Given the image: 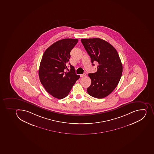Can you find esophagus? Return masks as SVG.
Listing matches in <instances>:
<instances>
[{"instance_id":"obj_1","label":"esophagus","mask_w":154,"mask_h":154,"mask_svg":"<svg viewBox=\"0 0 154 154\" xmlns=\"http://www.w3.org/2000/svg\"><path fill=\"white\" fill-rule=\"evenodd\" d=\"M86 74L84 73V74H81V75H80V77H83V76H85V75Z\"/></svg>"}]
</instances>
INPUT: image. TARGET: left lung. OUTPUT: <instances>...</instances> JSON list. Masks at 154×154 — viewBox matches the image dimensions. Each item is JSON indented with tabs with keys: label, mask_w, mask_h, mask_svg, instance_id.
<instances>
[{
	"label": "left lung",
	"mask_w": 154,
	"mask_h": 154,
	"mask_svg": "<svg viewBox=\"0 0 154 154\" xmlns=\"http://www.w3.org/2000/svg\"><path fill=\"white\" fill-rule=\"evenodd\" d=\"M81 41L91 58V62H97V71L89 74L91 84L87 89L89 95L102 99L115 89L122 76L123 66L116 50L103 39H82Z\"/></svg>",
	"instance_id": "1"
}]
</instances>
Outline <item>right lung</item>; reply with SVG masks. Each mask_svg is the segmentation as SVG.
Wrapping results in <instances>:
<instances>
[{
    "instance_id": "add662e5",
    "label": "right lung",
    "mask_w": 154,
    "mask_h": 154,
    "mask_svg": "<svg viewBox=\"0 0 154 154\" xmlns=\"http://www.w3.org/2000/svg\"><path fill=\"white\" fill-rule=\"evenodd\" d=\"M78 42V39L60 40L48 47L43 54L39 67V79L46 91L54 98H65L80 78L70 63L71 70L65 72L71 57L70 52Z\"/></svg>"
}]
</instances>
